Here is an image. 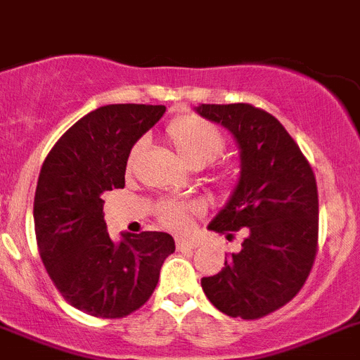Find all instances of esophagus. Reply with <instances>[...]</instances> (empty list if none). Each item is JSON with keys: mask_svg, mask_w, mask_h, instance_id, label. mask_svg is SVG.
I'll return each instance as SVG.
<instances>
[{"mask_svg": "<svg viewBox=\"0 0 360 360\" xmlns=\"http://www.w3.org/2000/svg\"><path fill=\"white\" fill-rule=\"evenodd\" d=\"M177 250H194L198 247V241H190V240H177Z\"/></svg>", "mask_w": 360, "mask_h": 360, "instance_id": "1", "label": "esophagus"}]
</instances>
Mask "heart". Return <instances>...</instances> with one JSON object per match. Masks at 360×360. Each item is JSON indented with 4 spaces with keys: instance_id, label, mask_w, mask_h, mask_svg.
Listing matches in <instances>:
<instances>
[{
    "instance_id": "obj_1",
    "label": "heart",
    "mask_w": 360,
    "mask_h": 360,
    "mask_svg": "<svg viewBox=\"0 0 360 360\" xmlns=\"http://www.w3.org/2000/svg\"><path fill=\"white\" fill-rule=\"evenodd\" d=\"M166 141L172 144L181 159L192 168L212 162L225 150V135L219 129L195 113L177 115L165 129ZM141 152V144L134 146L129 153L128 166L131 168ZM194 207L179 199H162L155 207L157 219L172 231H186L194 217Z\"/></svg>"
}]
</instances>
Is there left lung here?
Here are the masks:
<instances>
[{
	"instance_id": "obj_1",
	"label": "left lung",
	"mask_w": 360,
	"mask_h": 360,
	"mask_svg": "<svg viewBox=\"0 0 360 360\" xmlns=\"http://www.w3.org/2000/svg\"><path fill=\"white\" fill-rule=\"evenodd\" d=\"M198 113L223 124L240 144V183L208 225L241 250L201 280L207 298L232 319L256 320L285 306L306 283L319 250V190L309 161L288 129L252 104H201Z\"/></svg>"
}]
</instances>
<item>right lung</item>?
Masks as SVG:
<instances>
[{
	"label": "right lung",
	"mask_w": 360,
	"mask_h": 360,
	"mask_svg": "<svg viewBox=\"0 0 360 360\" xmlns=\"http://www.w3.org/2000/svg\"><path fill=\"white\" fill-rule=\"evenodd\" d=\"M165 111V105H102L56 141L40 170L34 194L40 258L60 295L96 319H124L143 307L175 250L166 232L124 234L115 243L101 198L124 188L131 148Z\"/></svg>",
	"instance_id": "right-lung-1"
}]
</instances>
